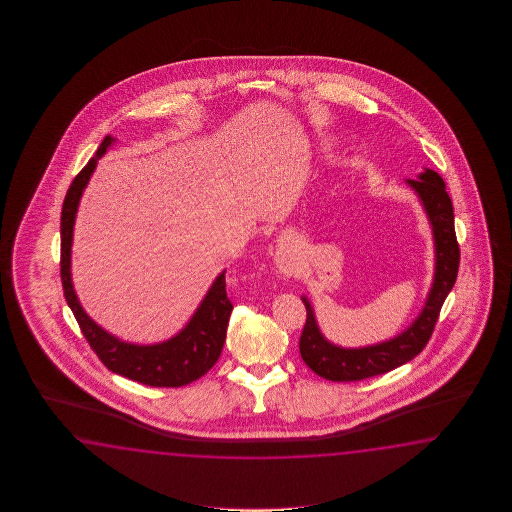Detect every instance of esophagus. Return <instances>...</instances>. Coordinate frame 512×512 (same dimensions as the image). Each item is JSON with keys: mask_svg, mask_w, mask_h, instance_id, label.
<instances>
[{"mask_svg": "<svg viewBox=\"0 0 512 512\" xmlns=\"http://www.w3.org/2000/svg\"><path fill=\"white\" fill-rule=\"evenodd\" d=\"M276 267L285 276H293L300 269V258L291 243H282L276 251Z\"/></svg>", "mask_w": 512, "mask_h": 512, "instance_id": "1", "label": "esophagus"}]
</instances>
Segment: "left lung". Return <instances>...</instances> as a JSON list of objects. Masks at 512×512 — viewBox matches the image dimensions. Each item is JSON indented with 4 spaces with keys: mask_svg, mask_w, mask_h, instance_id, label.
Masks as SVG:
<instances>
[{
    "mask_svg": "<svg viewBox=\"0 0 512 512\" xmlns=\"http://www.w3.org/2000/svg\"><path fill=\"white\" fill-rule=\"evenodd\" d=\"M406 185L419 197L434 236V280L425 305L414 322L397 337L364 348H342L324 337L313 305L307 296H302L307 320L300 337V355L316 375L327 381H362L395 370L417 357L432 337L441 305L456 283L459 245L454 230V208L446 194L445 181L434 170L425 168L417 179H406Z\"/></svg>",
    "mask_w": 512,
    "mask_h": 512,
    "instance_id": "obj_1",
    "label": "left lung"
}]
</instances>
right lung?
Instances as JSON below:
<instances>
[{"label":"right lung","mask_w":512,"mask_h":512,"mask_svg":"<svg viewBox=\"0 0 512 512\" xmlns=\"http://www.w3.org/2000/svg\"><path fill=\"white\" fill-rule=\"evenodd\" d=\"M113 142L115 139L111 135L104 137V141L98 146L97 155L91 157L82 172L75 177L64 199L60 219V276L64 285V296L89 346L108 370L128 377L131 381L142 382L146 386L179 388L203 377L221 355L232 313V304L225 291V271L210 285L203 302L188 320V324L175 337L157 344L124 342L102 329L93 318H89L84 307L80 305L71 280V245L78 205L91 175L97 168L98 159L108 152Z\"/></svg>","instance_id":"1"}]
</instances>
